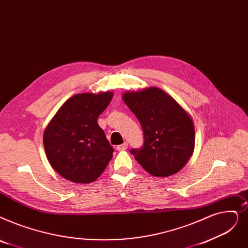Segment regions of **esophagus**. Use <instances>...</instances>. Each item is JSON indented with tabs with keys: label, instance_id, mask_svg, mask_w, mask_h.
<instances>
[{
	"label": "esophagus",
	"instance_id": "1",
	"mask_svg": "<svg viewBox=\"0 0 248 248\" xmlns=\"http://www.w3.org/2000/svg\"><path fill=\"white\" fill-rule=\"evenodd\" d=\"M127 143L125 142V143H124V144H122V145H118L117 147H116V149L118 150V151H124V150H125L126 148H127Z\"/></svg>",
	"mask_w": 248,
	"mask_h": 248
}]
</instances>
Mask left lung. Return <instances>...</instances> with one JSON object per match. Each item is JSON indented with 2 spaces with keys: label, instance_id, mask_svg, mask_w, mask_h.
<instances>
[{
  "label": "left lung",
  "instance_id": "8db88e82",
  "mask_svg": "<svg viewBox=\"0 0 248 248\" xmlns=\"http://www.w3.org/2000/svg\"><path fill=\"white\" fill-rule=\"evenodd\" d=\"M123 98L137 116L144 144L130 152L147 172L166 177L178 172L195 147V127L189 115L163 90L156 87L126 92Z\"/></svg>",
  "mask_w": 248,
  "mask_h": 248
}]
</instances>
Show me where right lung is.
I'll return each mask as SVG.
<instances>
[{
    "instance_id": "right-lung-1",
    "label": "right lung",
    "mask_w": 248,
    "mask_h": 248,
    "mask_svg": "<svg viewBox=\"0 0 248 248\" xmlns=\"http://www.w3.org/2000/svg\"><path fill=\"white\" fill-rule=\"evenodd\" d=\"M112 99L111 92L76 94L62 104L44 135L50 165L67 180L89 184L112 158L113 148L97 124Z\"/></svg>"
}]
</instances>
